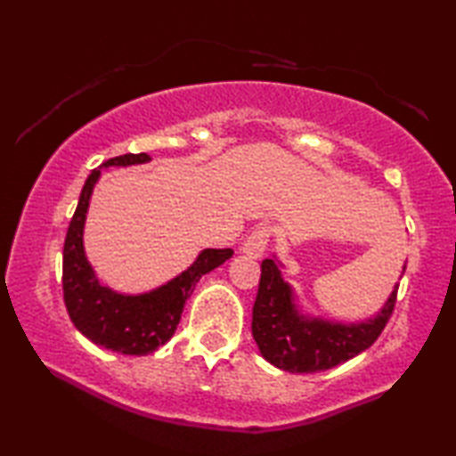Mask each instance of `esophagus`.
Instances as JSON below:
<instances>
[{"label": "esophagus", "instance_id": "1", "mask_svg": "<svg viewBox=\"0 0 456 456\" xmlns=\"http://www.w3.org/2000/svg\"><path fill=\"white\" fill-rule=\"evenodd\" d=\"M267 241H270V227L257 225L254 231H251L248 240L243 241L241 251L245 256L257 259V257L264 256V251L267 248Z\"/></svg>", "mask_w": 456, "mask_h": 456}]
</instances>
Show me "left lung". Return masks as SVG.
<instances>
[{
  "label": "left lung",
  "mask_w": 456,
  "mask_h": 456,
  "mask_svg": "<svg viewBox=\"0 0 456 456\" xmlns=\"http://www.w3.org/2000/svg\"><path fill=\"white\" fill-rule=\"evenodd\" d=\"M280 267L276 257L262 262L251 321V332L265 361L290 373L327 371L378 341L394 313L397 284L373 319L338 322L302 313L294 288L281 278ZM402 272H406V265Z\"/></svg>",
  "instance_id": "1"
}]
</instances>
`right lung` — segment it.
I'll return each instance as SVG.
<instances>
[{"instance_id": "1", "label": "right lung", "mask_w": 456, "mask_h": 456, "mask_svg": "<svg viewBox=\"0 0 456 456\" xmlns=\"http://www.w3.org/2000/svg\"><path fill=\"white\" fill-rule=\"evenodd\" d=\"M150 160L148 154H124L91 172L78 197L62 249V290L70 321L89 341L121 355H148L170 341L197 281L233 256V249H202L183 273L143 294H121L101 284L86 259L83 243L86 211L101 168Z\"/></svg>"}]
</instances>
